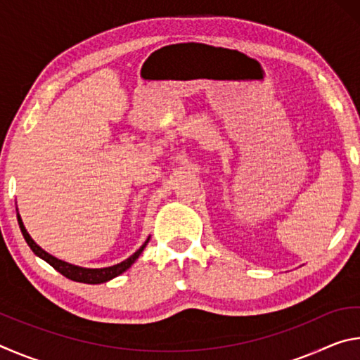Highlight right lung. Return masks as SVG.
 Instances as JSON below:
<instances>
[{
    "instance_id": "add662e5",
    "label": "right lung",
    "mask_w": 360,
    "mask_h": 360,
    "mask_svg": "<svg viewBox=\"0 0 360 360\" xmlns=\"http://www.w3.org/2000/svg\"><path fill=\"white\" fill-rule=\"evenodd\" d=\"M17 221H19V227L22 230V235L23 238H25L27 245L30 246V249L38 255V257H41L42 260H46L49 265L56 268V270L58 273H62L63 276H66L68 279H71V281H76V283H85V284H101V283H108L111 281L112 278L122 275V273L129 270V268L135 264L136 259L141 255V252L144 251V248L148 246V243L150 240V236H148V240L144 241V245L138 249V251L135 254H131L129 259H125L124 262H120V264L117 265H112V266H106V268H85V266H79V265H72V264H68V262L65 260H60L57 257H53V255H51L49 252H46L44 249H42L41 246H38L34 243V240L30 236V233L25 229V225H23L22 222V217L19 212H17Z\"/></svg>"
}]
</instances>
